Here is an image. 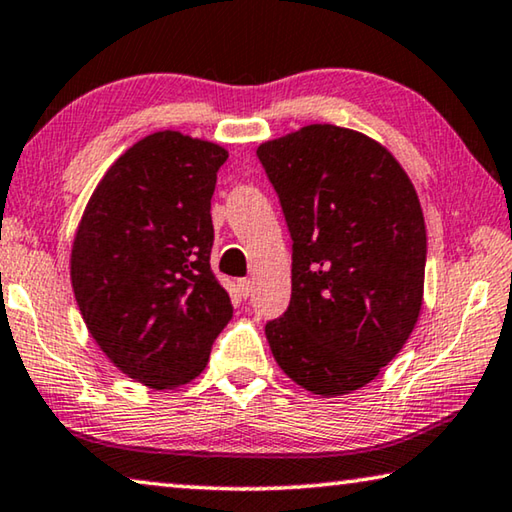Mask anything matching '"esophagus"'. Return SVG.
<instances>
[{
	"mask_svg": "<svg viewBox=\"0 0 512 512\" xmlns=\"http://www.w3.org/2000/svg\"><path fill=\"white\" fill-rule=\"evenodd\" d=\"M237 287H239V291H241V296H243V298H248L250 294H253V280H250V278H243V280H239V282H237Z\"/></svg>",
	"mask_w": 512,
	"mask_h": 512,
	"instance_id": "obj_1",
	"label": "esophagus"
}]
</instances>
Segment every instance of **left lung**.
Segmentation results:
<instances>
[{"mask_svg": "<svg viewBox=\"0 0 512 512\" xmlns=\"http://www.w3.org/2000/svg\"><path fill=\"white\" fill-rule=\"evenodd\" d=\"M291 241V300L266 323L275 362L319 396L364 387L421 312L426 225L392 152L355 129L307 125L257 148Z\"/></svg>", "mask_w": 512, "mask_h": 512, "instance_id": "left-lung-1", "label": "left lung"}]
</instances>
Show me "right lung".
Listing matches in <instances>:
<instances>
[{
  "label": "right lung",
  "mask_w": 512,
  "mask_h": 512,
  "mask_svg": "<svg viewBox=\"0 0 512 512\" xmlns=\"http://www.w3.org/2000/svg\"><path fill=\"white\" fill-rule=\"evenodd\" d=\"M227 150L164 129L113 161L70 253L79 312L102 353L136 383L173 389L209 362L232 303L209 266L212 196Z\"/></svg>",
  "instance_id": "add662e5"
}]
</instances>
